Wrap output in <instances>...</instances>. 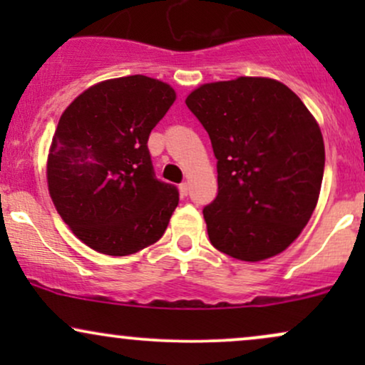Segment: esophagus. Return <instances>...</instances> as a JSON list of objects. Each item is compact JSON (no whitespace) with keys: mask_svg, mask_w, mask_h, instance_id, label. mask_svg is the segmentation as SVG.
Here are the masks:
<instances>
[{"mask_svg":"<svg viewBox=\"0 0 365 365\" xmlns=\"http://www.w3.org/2000/svg\"><path fill=\"white\" fill-rule=\"evenodd\" d=\"M178 188H180V194H182L183 197H185V195H188V190H190V185H188L187 182H183L182 185H180Z\"/></svg>","mask_w":365,"mask_h":365,"instance_id":"esophagus-1","label":"esophagus"}]
</instances>
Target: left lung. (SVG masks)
Listing matches in <instances>:
<instances>
[{"mask_svg":"<svg viewBox=\"0 0 365 365\" xmlns=\"http://www.w3.org/2000/svg\"><path fill=\"white\" fill-rule=\"evenodd\" d=\"M185 103L217 159V195L202 211L211 244L247 262L282 254L319 199L324 140L312 113L267 77L202 83Z\"/></svg>","mask_w":365,"mask_h":365,"instance_id":"left-lung-1","label":"left lung"}]
</instances>
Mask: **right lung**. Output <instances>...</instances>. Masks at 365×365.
I'll use <instances>...</instances> for the list:
<instances>
[{
  "label": "right lung",
  "mask_w": 365,
  "mask_h": 365,
  "mask_svg": "<svg viewBox=\"0 0 365 365\" xmlns=\"http://www.w3.org/2000/svg\"><path fill=\"white\" fill-rule=\"evenodd\" d=\"M175 99L170 83L128 75L86 89L60 116L48 190L61 220L96 252L135 254L165 233L178 190L154 177L148 139Z\"/></svg>",
  "instance_id": "right-lung-1"
}]
</instances>
